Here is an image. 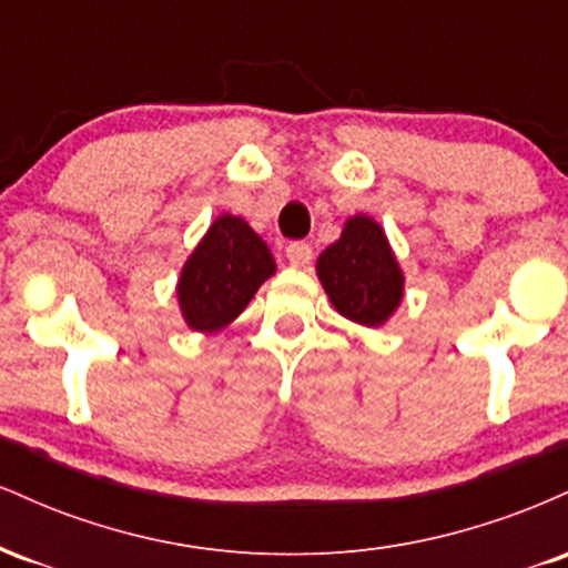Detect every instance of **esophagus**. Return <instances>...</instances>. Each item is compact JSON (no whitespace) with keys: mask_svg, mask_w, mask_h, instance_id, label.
I'll return each mask as SVG.
<instances>
[{"mask_svg":"<svg viewBox=\"0 0 568 568\" xmlns=\"http://www.w3.org/2000/svg\"><path fill=\"white\" fill-rule=\"evenodd\" d=\"M285 256L293 266H306L312 262V245L304 243V240H296V243H288L285 247Z\"/></svg>","mask_w":568,"mask_h":568,"instance_id":"obj_1","label":"esophagus"}]
</instances>
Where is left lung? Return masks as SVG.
I'll return each mask as SVG.
<instances>
[{"mask_svg": "<svg viewBox=\"0 0 568 568\" xmlns=\"http://www.w3.org/2000/svg\"><path fill=\"white\" fill-rule=\"evenodd\" d=\"M317 277L338 315L352 323L374 328L400 306V264L382 226L363 213L352 216L342 237L321 253Z\"/></svg>", "mask_w": 568, "mask_h": 568, "instance_id": "8db88e82", "label": "left lung"}]
</instances>
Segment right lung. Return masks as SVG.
<instances>
[{"label":"right lung","mask_w":568,"mask_h":568,"mask_svg":"<svg viewBox=\"0 0 568 568\" xmlns=\"http://www.w3.org/2000/svg\"><path fill=\"white\" fill-rule=\"evenodd\" d=\"M275 275L270 247L247 221L219 216L186 258L179 277V306L186 325L216 334L245 310L266 277Z\"/></svg>","instance_id":"1"}]
</instances>
